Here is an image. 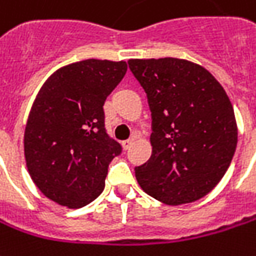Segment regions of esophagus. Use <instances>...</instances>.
Returning a JSON list of instances; mask_svg holds the SVG:
<instances>
[{"label": "esophagus", "mask_w": 256, "mask_h": 256, "mask_svg": "<svg viewBox=\"0 0 256 256\" xmlns=\"http://www.w3.org/2000/svg\"><path fill=\"white\" fill-rule=\"evenodd\" d=\"M133 142H134V137L124 140V142H122V146H123V148H124V150H128V148L132 147V144H133Z\"/></svg>", "instance_id": "obj_1"}]
</instances>
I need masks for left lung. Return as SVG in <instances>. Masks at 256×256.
<instances>
[{
  "mask_svg": "<svg viewBox=\"0 0 256 256\" xmlns=\"http://www.w3.org/2000/svg\"><path fill=\"white\" fill-rule=\"evenodd\" d=\"M147 95L152 154L136 166L146 194L165 204L199 200L230 166L237 124L230 99L208 70L180 58L128 60Z\"/></svg>",
  "mask_w": 256,
  "mask_h": 256,
  "instance_id": "8db88e82",
  "label": "left lung"
}]
</instances>
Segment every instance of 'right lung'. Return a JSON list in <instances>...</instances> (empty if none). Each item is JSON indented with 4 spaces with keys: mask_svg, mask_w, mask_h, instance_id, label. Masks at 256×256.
Returning a JSON list of instances; mask_svg holds the SVG:
<instances>
[{
    "mask_svg": "<svg viewBox=\"0 0 256 256\" xmlns=\"http://www.w3.org/2000/svg\"><path fill=\"white\" fill-rule=\"evenodd\" d=\"M128 64L84 60L57 70L42 86L25 128L28 171L56 203L84 208L105 188L122 146L108 134L104 104Z\"/></svg>",
    "mask_w": 256,
    "mask_h": 256,
    "instance_id": "1",
    "label": "right lung"
}]
</instances>
